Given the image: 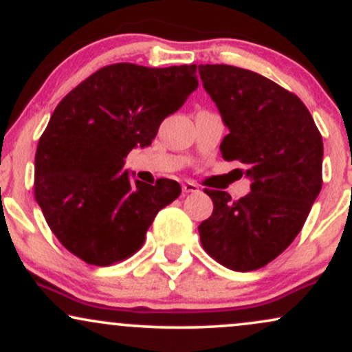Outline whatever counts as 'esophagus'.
<instances>
[{
    "instance_id": "34e87169",
    "label": "esophagus",
    "mask_w": 352,
    "mask_h": 352,
    "mask_svg": "<svg viewBox=\"0 0 352 352\" xmlns=\"http://www.w3.org/2000/svg\"><path fill=\"white\" fill-rule=\"evenodd\" d=\"M182 188H184L185 193H197L200 190V187L195 182H185V184L182 185Z\"/></svg>"
}]
</instances>
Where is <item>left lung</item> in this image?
<instances>
[{
  "mask_svg": "<svg viewBox=\"0 0 352 352\" xmlns=\"http://www.w3.org/2000/svg\"><path fill=\"white\" fill-rule=\"evenodd\" d=\"M199 74L230 131L221 157L243 164L252 180L240 200L205 188L213 213L200 240L218 263L252 272L301 232L321 192L322 137L301 99L265 76L227 64H200Z\"/></svg>",
  "mask_w": 352,
  "mask_h": 352,
  "instance_id": "1",
  "label": "left lung"
}]
</instances>
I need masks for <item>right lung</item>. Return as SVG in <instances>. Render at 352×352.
<instances>
[{
	"mask_svg": "<svg viewBox=\"0 0 352 352\" xmlns=\"http://www.w3.org/2000/svg\"><path fill=\"white\" fill-rule=\"evenodd\" d=\"M195 72V64H111L52 112L36 148L34 197L60 245L86 263L107 266L134 254L159 210L180 195L175 180L132 182L122 167L199 87Z\"/></svg>",
	"mask_w": 352,
	"mask_h": 352,
	"instance_id": "1",
	"label": "right lung"
}]
</instances>
